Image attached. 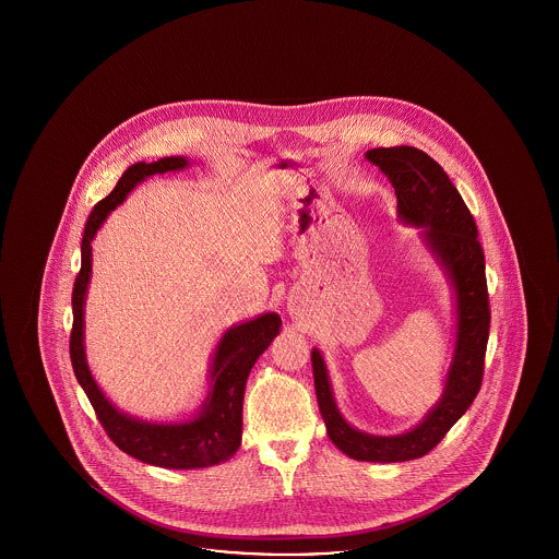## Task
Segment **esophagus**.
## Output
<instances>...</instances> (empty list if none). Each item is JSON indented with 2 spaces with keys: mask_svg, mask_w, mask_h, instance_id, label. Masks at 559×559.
<instances>
[{
  "mask_svg": "<svg viewBox=\"0 0 559 559\" xmlns=\"http://www.w3.org/2000/svg\"><path fill=\"white\" fill-rule=\"evenodd\" d=\"M289 308H292L293 317H301V314H304V304H301L299 299L292 301V306H289Z\"/></svg>",
  "mask_w": 559,
  "mask_h": 559,
  "instance_id": "34e87169",
  "label": "esophagus"
}]
</instances>
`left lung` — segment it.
<instances>
[{
  "label": "left lung",
  "instance_id": "1",
  "mask_svg": "<svg viewBox=\"0 0 559 559\" xmlns=\"http://www.w3.org/2000/svg\"><path fill=\"white\" fill-rule=\"evenodd\" d=\"M392 182L404 224L421 226L433 258L451 278L456 299V342L444 392L426 419L399 436H371L358 431L342 417L324 360L312 349L314 388L320 415L333 444L356 461L400 463L431 451L478 396L484 377V356L490 329L486 289V264L478 240V226L447 171L415 146L367 151Z\"/></svg>",
  "mask_w": 559,
  "mask_h": 559
}]
</instances>
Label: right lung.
I'll use <instances>...</instances> for the list:
<instances>
[{"mask_svg": "<svg viewBox=\"0 0 559 559\" xmlns=\"http://www.w3.org/2000/svg\"><path fill=\"white\" fill-rule=\"evenodd\" d=\"M185 157H165L155 163H133L119 178L117 187L94 205L85 222L81 240V270L73 287V331H71V362L87 400L92 402L98 421L108 438L142 463L167 469L212 467L239 451L242 433V396L245 383L255 360L264 354L281 331V317L267 312L249 322L230 326L215 347L212 362V388L197 417L185 424H148L115 408L94 381L83 349V304L92 274V239L107 219L108 213L126 201L142 180L185 169Z\"/></svg>", "mask_w": 559, "mask_h": 559, "instance_id": "right-lung-1", "label": "right lung"}]
</instances>
